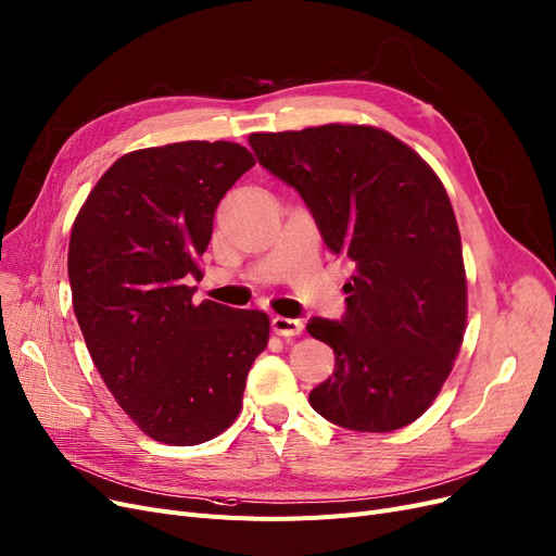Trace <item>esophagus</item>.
Returning <instances> with one entry per match:
<instances>
[{"label":"esophagus","mask_w":556,"mask_h":556,"mask_svg":"<svg viewBox=\"0 0 556 556\" xmlns=\"http://www.w3.org/2000/svg\"><path fill=\"white\" fill-rule=\"evenodd\" d=\"M273 330L279 337H298L304 330V323L295 320V318H283V316H275L273 318Z\"/></svg>","instance_id":"esophagus-1"}]
</instances>
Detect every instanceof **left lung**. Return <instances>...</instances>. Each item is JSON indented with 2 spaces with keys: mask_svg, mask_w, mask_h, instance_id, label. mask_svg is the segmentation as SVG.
Returning a JSON list of instances; mask_svg holds the SVG:
<instances>
[{
  "mask_svg": "<svg viewBox=\"0 0 556 556\" xmlns=\"http://www.w3.org/2000/svg\"><path fill=\"white\" fill-rule=\"evenodd\" d=\"M250 147L298 190L330 252L355 267L343 318L306 325L337 359L332 378L312 389V407L359 433L413 424L454 368L467 320L463 244L444 185L371 126L254 132Z\"/></svg>",
  "mask_w": 556,
  "mask_h": 556,
  "instance_id": "left-lung-1",
  "label": "left lung"
}]
</instances>
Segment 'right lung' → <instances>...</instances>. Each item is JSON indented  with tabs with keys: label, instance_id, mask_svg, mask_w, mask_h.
Segmentation results:
<instances>
[{
	"label": "right lung",
	"instance_id": "add662e5",
	"mask_svg": "<svg viewBox=\"0 0 556 556\" xmlns=\"http://www.w3.org/2000/svg\"><path fill=\"white\" fill-rule=\"evenodd\" d=\"M233 141H180L118 157L75 217L73 309L116 403L155 442L194 446L229 428L270 320L192 302L197 258L231 185L254 167Z\"/></svg>",
	"mask_w": 556,
	"mask_h": 556
}]
</instances>
